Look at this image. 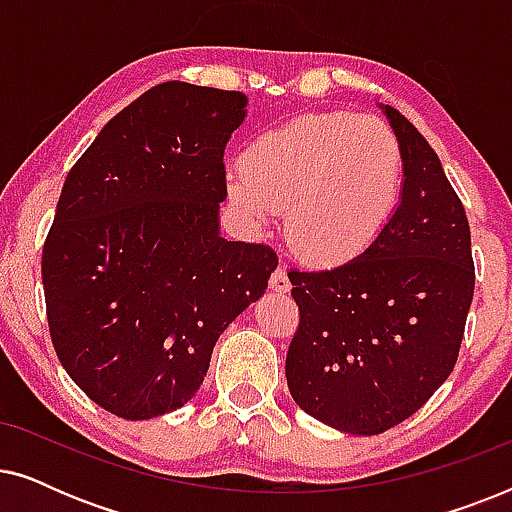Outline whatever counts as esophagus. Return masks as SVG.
<instances>
[{
	"label": "esophagus",
	"instance_id": "obj_1",
	"mask_svg": "<svg viewBox=\"0 0 512 512\" xmlns=\"http://www.w3.org/2000/svg\"><path fill=\"white\" fill-rule=\"evenodd\" d=\"M270 289L275 293H289L291 291V282H289V275H286V270L279 265V268L272 272L270 277Z\"/></svg>",
	"mask_w": 512,
	"mask_h": 512
}]
</instances>
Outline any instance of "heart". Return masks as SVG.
<instances>
[{"instance_id":"obj_1","label":"heart","mask_w":512,"mask_h":512,"mask_svg":"<svg viewBox=\"0 0 512 512\" xmlns=\"http://www.w3.org/2000/svg\"><path fill=\"white\" fill-rule=\"evenodd\" d=\"M228 193L251 228L284 213L300 261L340 268L366 256L401 205L403 151L373 116L317 111L263 132L244 151Z\"/></svg>"}]
</instances>
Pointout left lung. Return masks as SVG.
Wrapping results in <instances>:
<instances>
[{
  "instance_id": "left-lung-1",
  "label": "left lung",
  "mask_w": 512,
  "mask_h": 512,
  "mask_svg": "<svg viewBox=\"0 0 512 512\" xmlns=\"http://www.w3.org/2000/svg\"><path fill=\"white\" fill-rule=\"evenodd\" d=\"M384 114L405 177L389 230L359 261L289 272L293 401L356 436L405 422L450 377L475 286L471 228L436 151L401 111Z\"/></svg>"
}]
</instances>
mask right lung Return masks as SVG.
I'll use <instances>...</instances> for the list:
<instances>
[{
	"label": "right lung",
	"instance_id": "right-lung-1",
	"mask_svg": "<svg viewBox=\"0 0 512 512\" xmlns=\"http://www.w3.org/2000/svg\"><path fill=\"white\" fill-rule=\"evenodd\" d=\"M237 90L165 81L104 125L62 186L41 254L55 354L90 401L151 419L191 401L277 254L219 235Z\"/></svg>",
	"mask_w": 512,
	"mask_h": 512
}]
</instances>
